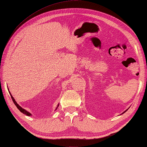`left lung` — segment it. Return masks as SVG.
Masks as SVG:
<instances>
[{
	"mask_svg": "<svg viewBox=\"0 0 147 147\" xmlns=\"http://www.w3.org/2000/svg\"><path fill=\"white\" fill-rule=\"evenodd\" d=\"M128 109H126V110H125V111H124V112H123V113H122V114H123V113H125V112H126V111H127V110H128Z\"/></svg>",
	"mask_w": 147,
	"mask_h": 147,
	"instance_id": "8db88e82",
	"label": "left lung"
}]
</instances>
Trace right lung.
<instances>
[{
  "label": "right lung",
  "instance_id": "right-lung-1",
  "mask_svg": "<svg viewBox=\"0 0 147 147\" xmlns=\"http://www.w3.org/2000/svg\"><path fill=\"white\" fill-rule=\"evenodd\" d=\"M9 94H10V96H11V99H12V100H13V103L16 104V106H17V108L19 109V110L21 111V113H24V114H25L26 115H27V116H30V115H32V114L29 112V111H26V109H23V108H22V107H21L18 104H17V102L16 101V100H15V98L13 97V96H12V94H11V93H10V91H9ZM59 106V104H58V106H57V107L56 108V109L55 110H56L57 109V108H58V107Z\"/></svg>",
  "mask_w": 147,
  "mask_h": 147
}]
</instances>
